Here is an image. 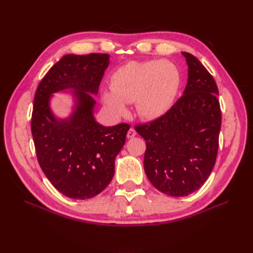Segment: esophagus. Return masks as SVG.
Masks as SVG:
<instances>
[{
    "mask_svg": "<svg viewBox=\"0 0 253 253\" xmlns=\"http://www.w3.org/2000/svg\"><path fill=\"white\" fill-rule=\"evenodd\" d=\"M136 136V131L135 129L133 128V127H131L127 131V134H126V137L127 138H133V137H135Z\"/></svg>",
    "mask_w": 253,
    "mask_h": 253,
    "instance_id": "34e87169",
    "label": "esophagus"
}]
</instances>
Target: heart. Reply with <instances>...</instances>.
I'll list each match as a JSON object with an SVG mask.
<instances>
[{
  "label": "heart",
  "instance_id": "1",
  "mask_svg": "<svg viewBox=\"0 0 253 253\" xmlns=\"http://www.w3.org/2000/svg\"><path fill=\"white\" fill-rule=\"evenodd\" d=\"M179 86V70L170 61H131L113 74L112 90L104 91L102 98L116 116L126 115V103L135 101L141 118L156 119L171 109Z\"/></svg>",
  "mask_w": 253,
  "mask_h": 253
}]
</instances>
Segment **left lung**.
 <instances>
[{
  "instance_id": "left-lung-1",
  "label": "left lung",
  "mask_w": 253,
  "mask_h": 253,
  "mask_svg": "<svg viewBox=\"0 0 253 253\" xmlns=\"http://www.w3.org/2000/svg\"><path fill=\"white\" fill-rule=\"evenodd\" d=\"M183 95L162 117L135 126L145 140L143 167L160 192L186 196L210 176L218 151L221 112L218 88L211 74L189 52Z\"/></svg>"
}]
</instances>
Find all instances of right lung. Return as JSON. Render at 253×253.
I'll use <instances>...</instances> for the list:
<instances>
[{
	"instance_id": "add662e5",
	"label": "right lung",
	"mask_w": 253,
	"mask_h": 253,
	"mask_svg": "<svg viewBox=\"0 0 253 253\" xmlns=\"http://www.w3.org/2000/svg\"><path fill=\"white\" fill-rule=\"evenodd\" d=\"M109 62L108 53L65 55L44 76L34 99L30 126L38 162L51 185L75 200L91 198L108 187L129 128L127 124L103 126L94 118L93 95ZM64 89H73L76 104L70 118L58 120L49 101Z\"/></svg>"
}]
</instances>
